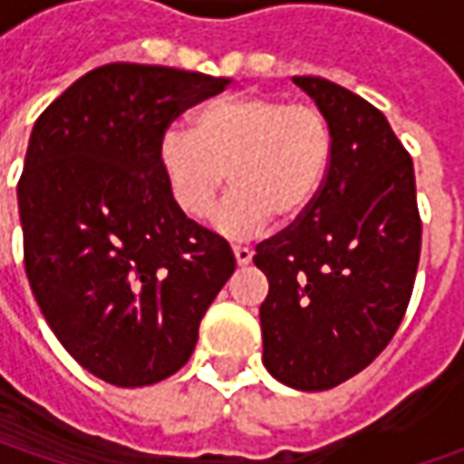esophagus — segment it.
<instances>
[{"label": "esophagus", "instance_id": "1", "mask_svg": "<svg viewBox=\"0 0 464 464\" xmlns=\"http://www.w3.org/2000/svg\"><path fill=\"white\" fill-rule=\"evenodd\" d=\"M232 253H235V263H237V266H247V263L253 260V250H250V247L235 245V247H232Z\"/></svg>", "mask_w": 464, "mask_h": 464}]
</instances>
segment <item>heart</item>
Returning a JSON list of instances; mask_svg holds the SVG:
<instances>
[{
    "label": "heart",
    "instance_id": "1",
    "mask_svg": "<svg viewBox=\"0 0 464 464\" xmlns=\"http://www.w3.org/2000/svg\"><path fill=\"white\" fill-rule=\"evenodd\" d=\"M333 154V131L314 105L276 95H235L198 108L190 134L168 129L157 168L169 201L188 219H204L227 183L232 193L214 224L247 237L276 222L299 219L320 196Z\"/></svg>",
    "mask_w": 464,
    "mask_h": 464
}]
</instances>
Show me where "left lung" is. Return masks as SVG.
Masks as SVG:
<instances>
[{
	"label": "left lung",
	"mask_w": 464,
	"mask_h": 464,
	"mask_svg": "<svg viewBox=\"0 0 464 464\" xmlns=\"http://www.w3.org/2000/svg\"><path fill=\"white\" fill-rule=\"evenodd\" d=\"M333 131L314 204L256 247L268 278L263 364L278 382L320 392L346 382L390 343L420 256L413 160L387 118L323 77H295Z\"/></svg>",
	"instance_id": "obj_1"
}]
</instances>
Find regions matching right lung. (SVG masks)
<instances>
[{"mask_svg":"<svg viewBox=\"0 0 464 464\" xmlns=\"http://www.w3.org/2000/svg\"><path fill=\"white\" fill-rule=\"evenodd\" d=\"M229 82L105 63L33 126L17 183L27 281L62 346L116 387L154 384L186 364L235 274L227 240L175 208L157 168L172 118Z\"/></svg>","mask_w":464,"mask_h":464,"instance_id":"right-lung-1","label":"right lung"}]
</instances>
